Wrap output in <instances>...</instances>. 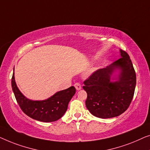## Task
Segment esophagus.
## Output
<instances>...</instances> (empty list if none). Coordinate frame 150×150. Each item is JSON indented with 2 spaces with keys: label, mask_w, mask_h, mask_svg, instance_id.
Returning a JSON list of instances; mask_svg holds the SVG:
<instances>
[{
  "label": "esophagus",
  "mask_w": 150,
  "mask_h": 150,
  "mask_svg": "<svg viewBox=\"0 0 150 150\" xmlns=\"http://www.w3.org/2000/svg\"><path fill=\"white\" fill-rule=\"evenodd\" d=\"M74 86L75 87L76 90H79L81 89V86L79 83H75Z\"/></svg>",
  "instance_id": "1"
}]
</instances>
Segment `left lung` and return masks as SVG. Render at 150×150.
<instances>
[{
	"label": "left lung",
	"instance_id": "left-lung-1",
	"mask_svg": "<svg viewBox=\"0 0 150 150\" xmlns=\"http://www.w3.org/2000/svg\"><path fill=\"white\" fill-rule=\"evenodd\" d=\"M120 52L121 58L96 71L83 82V88L88 94L86 106L97 117L107 119L121 115L133 98L135 71L128 54L122 50Z\"/></svg>",
	"mask_w": 150,
	"mask_h": 150
}]
</instances>
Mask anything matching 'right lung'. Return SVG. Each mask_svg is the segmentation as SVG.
Returning <instances> with one entry per match:
<instances>
[{
  "mask_svg": "<svg viewBox=\"0 0 150 150\" xmlns=\"http://www.w3.org/2000/svg\"><path fill=\"white\" fill-rule=\"evenodd\" d=\"M11 86L17 102L25 114L34 120L43 122H55L63 116L68 108L69 101L75 94L74 86L57 92L53 96L43 100L27 98L20 91L15 81L14 69Z\"/></svg>",
  "mask_w": 150,
  "mask_h": 150,
  "instance_id": "add662e5",
  "label": "right lung"
}]
</instances>
